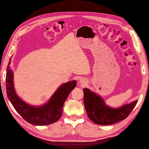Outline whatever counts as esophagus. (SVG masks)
Masks as SVG:
<instances>
[{"mask_svg": "<svg viewBox=\"0 0 149 149\" xmlns=\"http://www.w3.org/2000/svg\"><path fill=\"white\" fill-rule=\"evenodd\" d=\"M86 82L83 79H81L79 80V83L82 84V85H83H83H84V84H86Z\"/></svg>", "mask_w": 149, "mask_h": 149, "instance_id": "34e87169", "label": "esophagus"}]
</instances>
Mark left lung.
I'll list each match as a JSON object with an SVG mask.
<instances>
[{"label":"left lung","mask_w":149,"mask_h":149,"mask_svg":"<svg viewBox=\"0 0 149 149\" xmlns=\"http://www.w3.org/2000/svg\"><path fill=\"white\" fill-rule=\"evenodd\" d=\"M84 104L90 120L101 125L114 124L127 118L136 106L138 101L112 109L106 105L100 95L88 88H84Z\"/></svg>","instance_id":"obj_1"}]
</instances>
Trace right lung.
Segmentation results:
<instances>
[{
	"label": "right lung",
	"instance_id": "obj_1",
	"mask_svg": "<svg viewBox=\"0 0 149 149\" xmlns=\"http://www.w3.org/2000/svg\"><path fill=\"white\" fill-rule=\"evenodd\" d=\"M10 61L7 67L6 87L8 98L14 109L29 123L34 125H48L57 121L63 112V107L72 90L76 86V81H69L61 85L47 103L42 106H31L17 95L14 88L13 73L10 68Z\"/></svg>",
	"mask_w": 149,
	"mask_h": 149
}]
</instances>
